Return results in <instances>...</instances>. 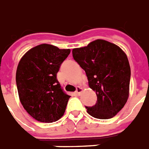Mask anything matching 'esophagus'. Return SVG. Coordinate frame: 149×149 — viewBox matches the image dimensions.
Instances as JSON below:
<instances>
[{"mask_svg": "<svg viewBox=\"0 0 149 149\" xmlns=\"http://www.w3.org/2000/svg\"><path fill=\"white\" fill-rule=\"evenodd\" d=\"M82 88H81V87H79H79H77V89H76V91H75V94H76V95H80V94H81V92H82Z\"/></svg>", "mask_w": 149, "mask_h": 149, "instance_id": "34e87169", "label": "esophagus"}]
</instances>
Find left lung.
<instances>
[{"instance_id": "left-lung-1", "label": "left lung", "mask_w": 149, "mask_h": 149, "mask_svg": "<svg viewBox=\"0 0 149 149\" xmlns=\"http://www.w3.org/2000/svg\"><path fill=\"white\" fill-rule=\"evenodd\" d=\"M72 54L85 70L89 86L96 92V103L86 107L88 114L100 120L115 116L129 94L131 69L125 53L113 43L98 39L73 49Z\"/></svg>"}]
</instances>
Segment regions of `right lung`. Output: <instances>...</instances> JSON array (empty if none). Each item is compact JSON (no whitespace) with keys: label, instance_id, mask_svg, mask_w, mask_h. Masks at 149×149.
<instances>
[{"label":"right lung","instance_id":"right-lung-1","mask_svg":"<svg viewBox=\"0 0 149 149\" xmlns=\"http://www.w3.org/2000/svg\"><path fill=\"white\" fill-rule=\"evenodd\" d=\"M70 53L69 49L42 44L33 47L20 60L16 83L23 107L42 123H53L63 116L70 95L57 79V73Z\"/></svg>","mask_w":149,"mask_h":149}]
</instances>
